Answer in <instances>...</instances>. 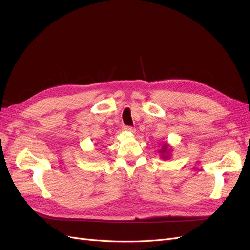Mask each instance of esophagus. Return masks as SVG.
<instances>
[{
  "mask_svg": "<svg viewBox=\"0 0 250 250\" xmlns=\"http://www.w3.org/2000/svg\"><path fill=\"white\" fill-rule=\"evenodd\" d=\"M123 130L127 131V132H134V128L131 126H123Z\"/></svg>",
  "mask_w": 250,
  "mask_h": 250,
  "instance_id": "34e87169",
  "label": "esophagus"
}]
</instances>
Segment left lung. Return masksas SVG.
<instances>
[{
  "label": "left lung",
  "instance_id": "1",
  "mask_svg": "<svg viewBox=\"0 0 250 250\" xmlns=\"http://www.w3.org/2000/svg\"><path fill=\"white\" fill-rule=\"evenodd\" d=\"M160 153L162 154V156H163V158H166V160H167V158H169V153H170V149H169V145L167 143L166 144H164L163 145V147H162V149L160 150Z\"/></svg>",
  "mask_w": 250,
  "mask_h": 250
}]
</instances>
